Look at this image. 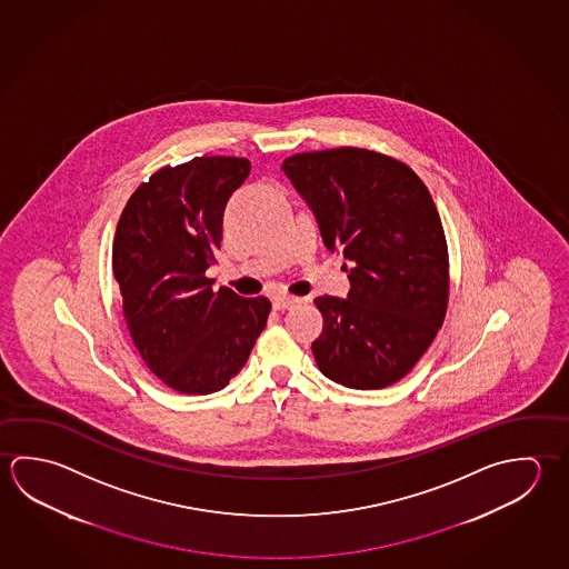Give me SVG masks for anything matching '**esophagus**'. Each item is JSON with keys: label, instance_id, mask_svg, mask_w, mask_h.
I'll use <instances>...</instances> for the list:
<instances>
[{"label": "esophagus", "instance_id": "34e87169", "mask_svg": "<svg viewBox=\"0 0 569 569\" xmlns=\"http://www.w3.org/2000/svg\"><path fill=\"white\" fill-rule=\"evenodd\" d=\"M299 299L293 298V296H286V293H280V296H276V298L271 299V306L273 309H278V311H283V309H289L291 306H296Z\"/></svg>", "mask_w": 569, "mask_h": 569}]
</instances>
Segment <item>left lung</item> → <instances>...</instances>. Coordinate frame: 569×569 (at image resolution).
<instances>
[{
	"label": "left lung",
	"instance_id": "left-lung-1",
	"mask_svg": "<svg viewBox=\"0 0 569 569\" xmlns=\"http://www.w3.org/2000/svg\"><path fill=\"white\" fill-rule=\"evenodd\" d=\"M343 253L348 298H316L319 371L346 388H388L428 351L448 308V243L428 188L406 163L359 148L309 151L281 163Z\"/></svg>",
	"mask_w": 569,
	"mask_h": 569
}]
</instances>
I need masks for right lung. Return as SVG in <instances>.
I'll return each instance as SVG.
<instances>
[{
    "mask_svg": "<svg viewBox=\"0 0 569 569\" xmlns=\"http://www.w3.org/2000/svg\"><path fill=\"white\" fill-rule=\"evenodd\" d=\"M246 158H193L133 191L113 240V276L143 363L168 388L220 391L240 373L270 316V299L213 291L223 211L250 176Z\"/></svg>",
    "mask_w": 569,
    "mask_h": 569,
    "instance_id": "obj_1",
    "label": "right lung"
}]
</instances>
